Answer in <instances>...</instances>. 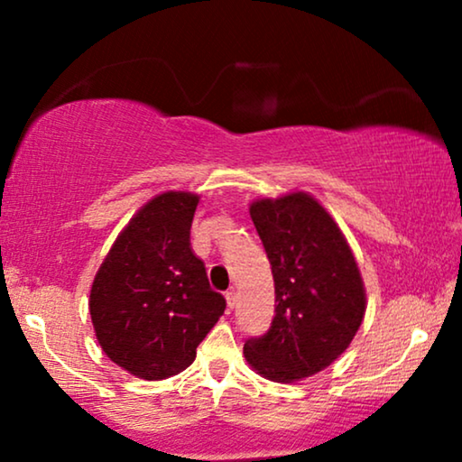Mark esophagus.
Segmentation results:
<instances>
[{
    "instance_id": "obj_1",
    "label": "esophagus",
    "mask_w": 462,
    "mask_h": 462,
    "mask_svg": "<svg viewBox=\"0 0 462 462\" xmlns=\"http://www.w3.org/2000/svg\"><path fill=\"white\" fill-rule=\"evenodd\" d=\"M225 299H226V305H229V309H233L236 307V299H237V292L236 290H226V294H225Z\"/></svg>"
}]
</instances>
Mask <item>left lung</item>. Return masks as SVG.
<instances>
[{"label":"left lung","instance_id":"obj_1","mask_svg":"<svg viewBox=\"0 0 462 462\" xmlns=\"http://www.w3.org/2000/svg\"><path fill=\"white\" fill-rule=\"evenodd\" d=\"M271 263L275 318L244 345L250 368L273 383H296L338 359L365 315V288L351 245L313 195L292 191L250 204Z\"/></svg>","mask_w":462,"mask_h":462}]
</instances>
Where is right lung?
Masks as SVG:
<instances>
[{
	"label": "right lung",
	"instance_id": "add662e5",
	"mask_svg": "<svg viewBox=\"0 0 462 462\" xmlns=\"http://www.w3.org/2000/svg\"><path fill=\"white\" fill-rule=\"evenodd\" d=\"M199 195L163 191L124 226L90 288L105 356L132 376L163 381L193 364L226 302L191 250Z\"/></svg>",
	"mask_w": 462,
	"mask_h": 462
}]
</instances>
